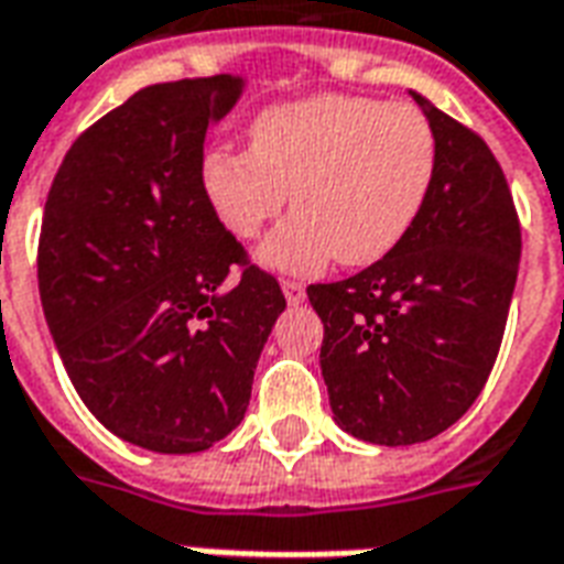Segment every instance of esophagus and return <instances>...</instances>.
I'll return each mask as SVG.
<instances>
[{
    "label": "esophagus",
    "mask_w": 564,
    "mask_h": 564,
    "mask_svg": "<svg viewBox=\"0 0 564 564\" xmlns=\"http://www.w3.org/2000/svg\"><path fill=\"white\" fill-rule=\"evenodd\" d=\"M281 290H283V295H286V302H290V305H299V302H305V283L283 281Z\"/></svg>",
    "instance_id": "1"
}]
</instances>
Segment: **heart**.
<instances>
[{"instance_id":"b5f03b06","label":"heart","mask_w":564,"mask_h":564,"mask_svg":"<svg viewBox=\"0 0 564 564\" xmlns=\"http://www.w3.org/2000/svg\"><path fill=\"white\" fill-rule=\"evenodd\" d=\"M437 174V135L414 105L311 96L271 105L250 123V148H210L202 189L238 241L295 214L262 241L265 269L311 274L332 257L371 265L411 232Z\"/></svg>"}]
</instances>
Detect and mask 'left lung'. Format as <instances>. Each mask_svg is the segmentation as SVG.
<instances>
[{"label": "left lung", "instance_id": "left-lung-1", "mask_svg": "<svg viewBox=\"0 0 564 564\" xmlns=\"http://www.w3.org/2000/svg\"><path fill=\"white\" fill-rule=\"evenodd\" d=\"M437 135L420 217L354 278L311 283L335 423L368 444H420L456 423L496 366L520 269V217L486 141L414 93Z\"/></svg>", "mask_w": 564, "mask_h": 564}]
</instances>
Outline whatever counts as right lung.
I'll return each mask as SVG.
<instances>
[{"instance_id":"right-lung-1","label":"right lung","mask_w":564,"mask_h":564,"mask_svg":"<svg viewBox=\"0 0 564 564\" xmlns=\"http://www.w3.org/2000/svg\"><path fill=\"white\" fill-rule=\"evenodd\" d=\"M232 75L144 87L68 148L44 205L39 293L80 402L153 453H198L245 420L286 299L202 189Z\"/></svg>"}]
</instances>
